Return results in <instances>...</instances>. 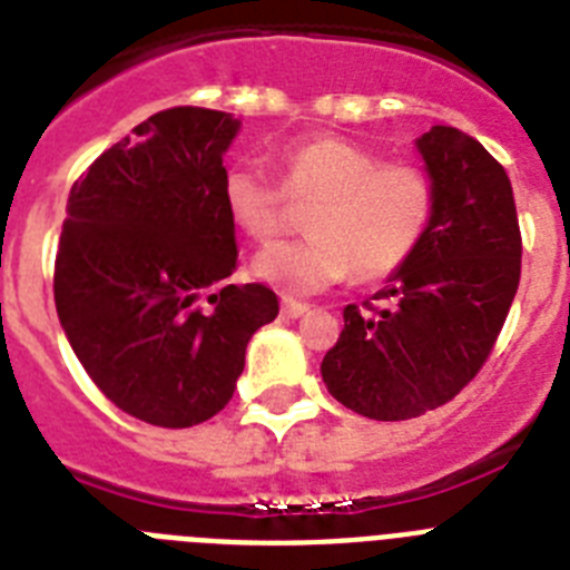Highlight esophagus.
I'll return each mask as SVG.
<instances>
[{
    "mask_svg": "<svg viewBox=\"0 0 570 570\" xmlns=\"http://www.w3.org/2000/svg\"><path fill=\"white\" fill-rule=\"evenodd\" d=\"M282 314L296 320V317H303V314H308V305L296 303V299H282Z\"/></svg>",
    "mask_w": 570,
    "mask_h": 570,
    "instance_id": "esophagus-1",
    "label": "esophagus"
}]
</instances>
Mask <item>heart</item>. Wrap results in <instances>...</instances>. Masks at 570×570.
I'll return each instance as SVG.
<instances>
[{
	"instance_id": "heart-1",
	"label": "heart",
	"mask_w": 570,
	"mask_h": 570,
	"mask_svg": "<svg viewBox=\"0 0 570 570\" xmlns=\"http://www.w3.org/2000/svg\"><path fill=\"white\" fill-rule=\"evenodd\" d=\"M282 189L253 160L222 173V204L233 225L256 242L276 236L285 196L308 204V236L276 242L253 259V276L282 294H317L352 271L377 282L415 256L435 216V184L421 167L383 164L366 146L334 135L299 140L279 153Z\"/></svg>"
}]
</instances>
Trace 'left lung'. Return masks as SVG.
Here are the masks:
<instances>
[{"instance_id":"obj_1","label":"left lung","mask_w":570,"mask_h":570,"mask_svg":"<svg viewBox=\"0 0 570 570\" xmlns=\"http://www.w3.org/2000/svg\"><path fill=\"white\" fill-rule=\"evenodd\" d=\"M435 184L426 238L374 299L343 308L323 383L345 410L406 421L444 406L473 381L502 332L522 274L513 187L470 135L432 126L415 140Z\"/></svg>"}]
</instances>
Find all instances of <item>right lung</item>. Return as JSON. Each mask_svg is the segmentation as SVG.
<instances>
[{"mask_svg": "<svg viewBox=\"0 0 570 570\" xmlns=\"http://www.w3.org/2000/svg\"><path fill=\"white\" fill-rule=\"evenodd\" d=\"M238 129L227 111H158L68 193L57 317L97 389L153 426L225 410L247 343L279 314L271 288L227 279L238 250L222 158Z\"/></svg>", "mask_w": 570, "mask_h": 570, "instance_id": "add662e5", "label": "right lung"}]
</instances>
